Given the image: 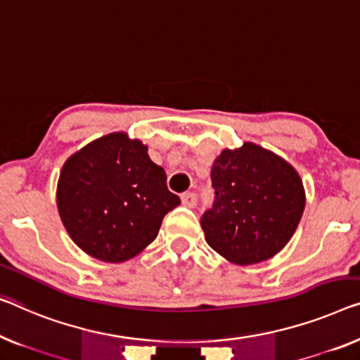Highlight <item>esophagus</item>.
Returning <instances> with one entry per match:
<instances>
[{
	"instance_id": "34e87169",
	"label": "esophagus",
	"mask_w": 360,
	"mask_h": 360,
	"mask_svg": "<svg viewBox=\"0 0 360 360\" xmlns=\"http://www.w3.org/2000/svg\"><path fill=\"white\" fill-rule=\"evenodd\" d=\"M181 200H182V205H186L189 208H194L197 205V195L194 194V192H186V194H182Z\"/></svg>"
}]
</instances>
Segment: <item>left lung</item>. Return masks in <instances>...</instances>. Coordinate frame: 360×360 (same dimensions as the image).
<instances>
[{"instance_id":"8db88e82","label":"left lung","mask_w":360,"mask_h":360,"mask_svg":"<svg viewBox=\"0 0 360 360\" xmlns=\"http://www.w3.org/2000/svg\"><path fill=\"white\" fill-rule=\"evenodd\" d=\"M214 203L200 219L210 248L236 265L275 257L296 231L305 207L302 179L271 150L244 142L212 166Z\"/></svg>"}]
</instances>
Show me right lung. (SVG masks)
I'll return each instance as SVG.
<instances>
[{
	"label": "right lung",
	"instance_id": "obj_1",
	"mask_svg": "<svg viewBox=\"0 0 360 360\" xmlns=\"http://www.w3.org/2000/svg\"><path fill=\"white\" fill-rule=\"evenodd\" d=\"M179 203L147 146L126 132L106 134L72 153L56 187L68 234L85 254L108 264L141 254Z\"/></svg>",
	"mask_w": 360,
	"mask_h": 360
}]
</instances>
